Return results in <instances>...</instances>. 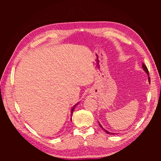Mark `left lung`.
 Masks as SVG:
<instances>
[{"label": "left lung", "mask_w": 161, "mask_h": 161, "mask_svg": "<svg viewBox=\"0 0 161 161\" xmlns=\"http://www.w3.org/2000/svg\"><path fill=\"white\" fill-rule=\"evenodd\" d=\"M142 67H143V69L144 70V71H145V72L146 73V74L147 75H148V82L149 83H151V80H150V77H149V72H148V68H147L146 67V65L145 64H144L143 63L142 64ZM98 122H99V121H98ZM99 126L101 127V128H102V129L103 130H104V131L106 132V133H108V134H115V133H111V132H109V131H108V130H106V129H103V128L102 127V125H101L100 124H99Z\"/></svg>", "instance_id": "1"}]
</instances>
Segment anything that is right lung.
Instances as JSON below:
<instances>
[{"mask_svg": "<svg viewBox=\"0 0 161 161\" xmlns=\"http://www.w3.org/2000/svg\"><path fill=\"white\" fill-rule=\"evenodd\" d=\"M79 103H80V102H78L77 103H76V104H75V106H73V107L72 108V109H71V116H72V113H73V111H74L75 108V107H76V106H77ZM71 120H72V119H71Z\"/></svg>", "mask_w": 161, "mask_h": 161, "instance_id": "1", "label": "right lung"}]
</instances>
